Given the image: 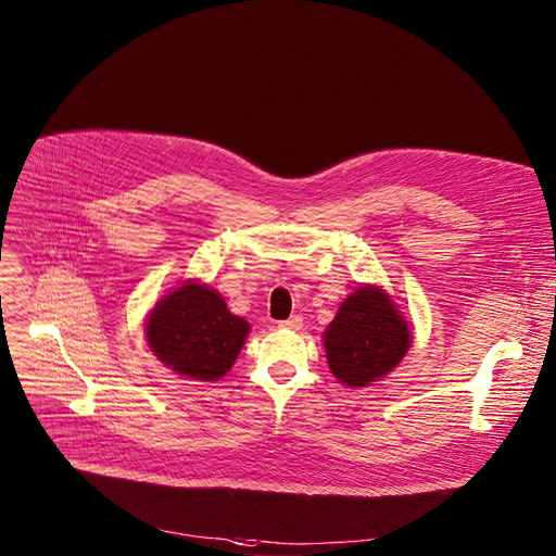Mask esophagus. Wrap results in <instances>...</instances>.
<instances>
[{
	"mask_svg": "<svg viewBox=\"0 0 556 556\" xmlns=\"http://www.w3.org/2000/svg\"><path fill=\"white\" fill-rule=\"evenodd\" d=\"M302 326H304V319L300 315H292L286 321H279V328H286V330H302Z\"/></svg>",
	"mask_w": 556,
	"mask_h": 556,
	"instance_id": "1",
	"label": "esophagus"
}]
</instances>
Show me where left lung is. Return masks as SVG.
Segmentation results:
<instances>
[{
    "mask_svg": "<svg viewBox=\"0 0 556 556\" xmlns=\"http://www.w3.org/2000/svg\"><path fill=\"white\" fill-rule=\"evenodd\" d=\"M330 374L362 389L389 376L412 346V326L391 294L376 283L357 286L324 330Z\"/></svg>",
    "mask_w": 556,
    "mask_h": 556,
    "instance_id": "8db88e82",
    "label": "left lung"
}]
</instances>
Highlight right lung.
<instances>
[{
  "label": "right lung",
  "instance_id": "add662e5",
  "mask_svg": "<svg viewBox=\"0 0 556 556\" xmlns=\"http://www.w3.org/2000/svg\"><path fill=\"white\" fill-rule=\"evenodd\" d=\"M250 324L230 313L220 292L185 279L154 304L144 319L152 353L180 378L216 382L237 362Z\"/></svg>",
  "mask_w": 556,
  "mask_h": 556
}]
</instances>
